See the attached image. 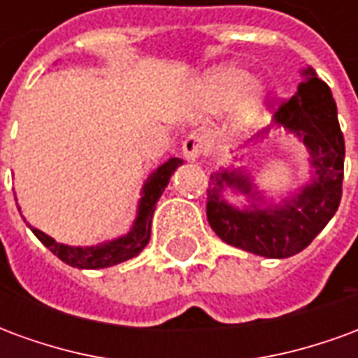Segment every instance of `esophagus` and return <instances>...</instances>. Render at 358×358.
Instances as JSON below:
<instances>
[{
	"label": "esophagus",
	"instance_id": "1",
	"mask_svg": "<svg viewBox=\"0 0 358 358\" xmlns=\"http://www.w3.org/2000/svg\"><path fill=\"white\" fill-rule=\"evenodd\" d=\"M182 151H184V155H186L187 161H197V159H201V157L207 155V151H209V141L205 136L201 134H189L184 143H182Z\"/></svg>",
	"mask_w": 358,
	"mask_h": 358
}]
</instances>
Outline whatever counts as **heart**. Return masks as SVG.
<instances>
[{
  "mask_svg": "<svg viewBox=\"0 0 358 358\" xmlns=\"http://www.w3.org/2000/svg\"><path fill=\"white\" fill-rule=\"evenodd\" d=\"M205 97L213 109L230 105V122L236 130L248 128L264 103V90L248 73L236 66H224L209 74L205 80Z\"/></svg>",
  "mask_w": 358,
  "mask_h": 358,
  "instance_id": "b5f03b06",
  "label": "heart"
}]
</instances>
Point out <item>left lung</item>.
<instances>
[{
	"instance_id": "obj_1",
	"label": "left lung",
	"mask_w": 358,
	"mask_h": 358,
	"mask_svg": "<svg viewBox=\"0 0 358 358\" xmlns=\"http://www.w3.org/2000/svg\"><path fill=\"white\" fill-rule=\"evenodd\" d=\"M297 94L284 101L274 113L276 124L305 141L315 178L282 207L240 210L222 197L224 184L253 195L248 176L241 172H218L207 187V220L218 238L268 259H285L310 245L341 201L345 141L339 128L338 107L328 84L308 66L303 71Z\"/></svg>"
}]
</instances>
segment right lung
I'll list each match as a JSON object with an SVG mask.
<instances>
[{"mask_svg":"<svg viewBox=\"0 0 358 358\" xmlns=\"http://www.w3.org/2000/svg\"><path fill=\"white\" fill-rule=\"evenodd\" d=\"M180 164H182V161L178 157H172L149 176L145 186H143V197H141L140 209H138V218H136L130 234L124 236V238H118V240L101 243V245H95V248H71V245H63V243L51 240L50 236H45V234L36 230L32 226L30 228H32L36 238L42 241L53 255H57L63 263L71 264L74 268L95 270L124 263L128 259L138 255L141 249L149 243L151 218H153V213H155V203L164 192L166 184H169L171 174L178 169Z\"/></svg>","mask_w":358,"mask_h":358,"instance_id":"1","label":"right lung"}]
</instances>
